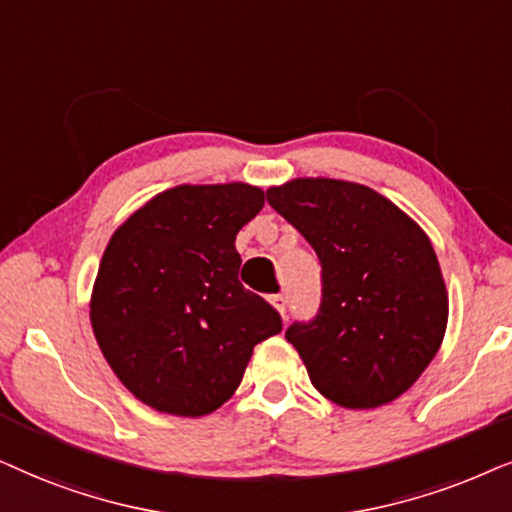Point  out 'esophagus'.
Masks as SVG:
<instances>
[{"mask_svg":"<svg viewBox=\"0 0 512 512\" xmlns=\"http://www.w3.org/2000/svg\"><path fill=\"white\" fill-rule=\"evenodd\" d=\"M269 302L285 318V311H288V299H285V295H271Z\"/></svg>","mask_w":512,"mask_h":512,"instance_id":"obj_1","label":"esophagus"}]
</instances>
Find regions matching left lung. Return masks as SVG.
I'll list each match as a JSON object with an SVG mask.
<instances>
[{"label":"left lung","mask_w":512,"mask_h":512,"mask_svg":"<svg viewBox=\"0 0 512 512\" xmlns=\"http://www.w3.org/2000/svg\"><path fill=\"white\" fill-rule=\"evenodd\" d=\"M269 206L316 250L323 299L285 339L332 403L372 410L403 395L438 353L447 290L424 229L386 196L330 177L267 189Z\"/></svg>","instance_id":"1"}]
</instances>
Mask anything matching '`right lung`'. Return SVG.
I'll return each mask as SVG.
<instances>
[{
	"label": "right lung",
	"mask_w": 512,
	"mask_h": 512,
	"mask_svg": "<svg viewBox=\"0 0 512 512\" xmlns=\"http://www.w3.org/2000/svg\"><path fill=\"white\" fill-rule=\"evenodd\" d=\"M260 187L180 185L156 194L109 238L91 295L102 356L156 412L203 417L241 384L252 349L281 316L238 281L236 234Z\"/></svg>",
	"instance_id": "add662e5"
}]
</instances>
